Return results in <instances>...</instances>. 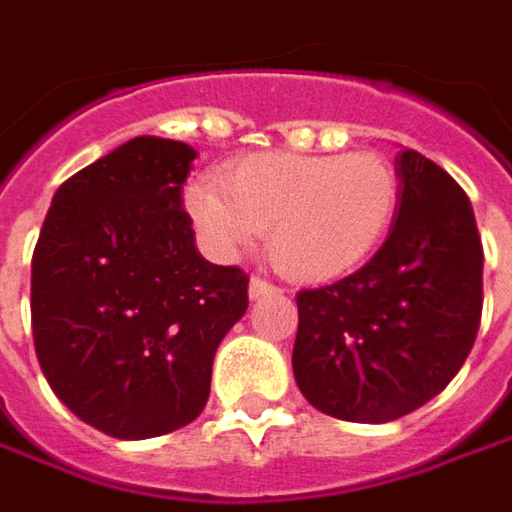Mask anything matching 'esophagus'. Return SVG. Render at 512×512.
I'll use <instances>...</instances> for the list:
<instances>
[{"label":"esophagus","instance_id":"obj_1","mask_svg":"<svg viewBox=\"0 0 512 512\" xmlns=\"http://www.w3.org/2000/svg\"><path fill=\"white\" fill-rule=\"evenodd\" d=\"M277 288L269 283V280H260V277H252L249 280V297L252 300H260V297H269V294H274Z\"/></svg>","mask_w":512,"mask_h":512}]
</instances>
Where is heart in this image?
<instances>
[{"label":"heart","mask_w":512,"mask_h":512,"mask_svg":"<svg viewBox=\"0 0 512 512\" xmlns=\"http://www.w3.org/2000/svg\"><path fill=\"white\" fill-rule=\"evenodd\" d=\"M187 190V212L215 255L232 257L266 227L269 257L297 283L347 277L387 238L398 176L381 154L263 151Z\"/></svg>","instance_id":"b5f03b06"}]
</instances>
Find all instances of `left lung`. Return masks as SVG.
<instances>
[{
	"label": "left lung",
	"instance_id": "1",
	"mask_svg": "<svg viewBox=\"0 0 512 512\" xmlns=\"http://www.w3.org/2000/svg\"><path fill=\"white\" fill-rule=\"evenodd\" d=\"M398 212L384 246L339 283L297 294L294 378L319 412L389 423L448 387L482 316L471 201L417 151L395 156Z\"/></svg>",
	"mask_w": 512,
	"mask_h": 512
}]
</instances>
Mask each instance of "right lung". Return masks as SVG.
I'll return each instance as SVG.
<instances>
[{
	"mask_svg": "<svg viewBox=\"0 0 512 512\" xmlns=\"http://www.w3.org/2000/svg\"><path fill=\"white\" fill-rule=\"evenodd\" d=\"M196 156L176 139H128L58 187L33 252L41 373L117 440L193 423L215 350L249 308V277L204 260L184 212Z\"/></svg>",
	"mask_w": 512,
	"mask_h": 512,
	"instance_id": "obj_1",
	"label": "right lung"
}]
</instances>
